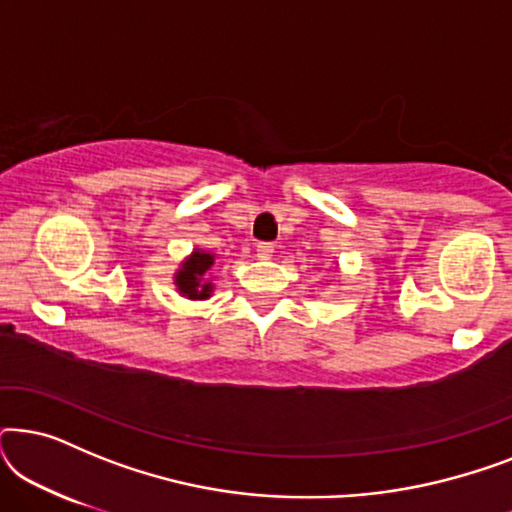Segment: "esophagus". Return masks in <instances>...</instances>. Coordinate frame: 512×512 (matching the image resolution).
Here are the masks:
<instances>
[{"mask_svg":"<svg viewBox=\"0 0 512 512\" xmlns=\"http://www.w3.org/2000/svg\"><path fill=\"white\" fill-rule=\"evenodd\" d=\"M256 254L261 261H268V258H272V254H275V247H272L270 242H261L256 244Z\"/></svg>","mask_w":512,"mask_h":512,"instance_id":"34e87169","label":"esophagus"}]
</instances>
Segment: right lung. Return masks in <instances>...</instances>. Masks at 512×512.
Wrapping results in <instances>:
<instances>
[{
  "instance_id": "add662e5",
  "label": "right lung",
  "mask_w": 512,
  "mask_h": 512,
  "mask_svg": "<svg viewBox=\"0 0 512 512\" xmlns=\"http://www.w3.org/2000/svg\"><path fill=\"white\" fill-rule=\"evenodd\" d=\"M214 251L195 247L184 261L179 263V268L174 270L172 284L181 298L186 300H209L214 293L216 275L212 272L216 263Z\"/></svg>"
}]
</instances>
